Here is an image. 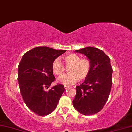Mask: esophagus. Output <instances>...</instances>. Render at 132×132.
<instances>
[{
    "label": "esophagus",
    "instance_id": "obj_1",
    "mask_svg": "<svg viewBox=\"0 0 132 132\" xmlns=\"http://www.w3.org/2000/svg\"><path fill=\"white\" fill-rule=\"evenodd\" d=\"M64 88H65V89H67L69 88V86H67V85H64Z\"/></svg>",
    "mask_w": 132,
    "mask_h": 132
}]
</instances>
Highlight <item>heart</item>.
<instances>
[{
    "label": "heart",
    "mask_w": 132,
    "mask_h": 132,
    "mask_svg": "<svg viewBox=\"0 0 132 132\" xmlns=\"http://www.w3.org/2000/svg\"><path fill=\"white\" fill-rule=\"evenodd\" d=\"M66 66L68 67L67 74H64L58 78L57 81L64 85H71L78 80H85L89 76L91 69V64L89 60L81 59L79 55L69 54L62 58ZM52 70L56 76L63 74L65 68L64 65L59 58L53 61L52 64Z\"/></svg>",
    "instance_id": "b5f03b06"
}]
</instances>
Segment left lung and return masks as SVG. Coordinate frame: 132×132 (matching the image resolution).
Returning <instances> with one entry per match:
<instances>
[{
	"label": "left lung",
	"mask_w": 132,
	"mask_h": 132,
	"mask_svg": "<svg viewBox=\"0 0 132 132\" xmlns=\"http://www.w3.org/2000/svg\"><path fill=\"white\" fill-rule=\"evenodd\" d=\"M75 52L89 59L91 69L83 83L76 86L72 104L83 115H93L102 110L110 95L112 74L110 59L104 51L93 47H86Z\"/></svg>",
	"instance_id": "left-lung-1"
}]
</instances>
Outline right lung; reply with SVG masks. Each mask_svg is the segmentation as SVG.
<instances>
[{
    "mask_svg": "<svg viewBox=\"0 0 132 132\" xmlns=\"http://www.w3.org/2000/svg\"><path fill=\"white\" fill-rule=\"evenodd\" d=\"M66 52L46 46L34 47L23 55L18 67L21 94L27 107L40 116L48 115L56 107L65 90L58 84L49 88L55 80L52 70L53 61Z\"/></svg>",
    "mask_w": 132,
    "mask_h": 132,
    "instance_id": "obj_1",
    "label": "right lung"
}]
</instances>
